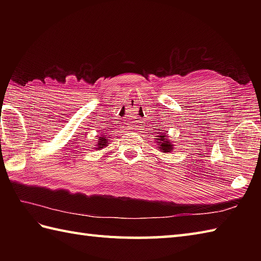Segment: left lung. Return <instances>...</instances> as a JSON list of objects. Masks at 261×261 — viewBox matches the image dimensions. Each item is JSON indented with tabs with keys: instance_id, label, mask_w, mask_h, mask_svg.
Returning a JSON list of instances; mask_svg holds the SVG:
<instances>
[{
	"instance_id": "8db88e82",
	"label": "left lung",
	"mask_w": 261,
	"mask_h": 261,
	"mask_svg": "<svg viewBox=\"0 0 261 261\" xmlns=\"http://www.w3.org/2000/svg\"><path fill=\"white\" fill-rule=\"evenodd\" d=\"M157 143H159L158 148H160V150L164 152H170L171 149H173V145H170L168 140H165V136H159Z\"/></svg>"
}]
</instances>
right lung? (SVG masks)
<instances>
[{"label": "right lung", "instance_id": "1", "mask_svg": "<svg viewBox=\"0 0 261 261\" xmlns=\"http://www.w3.org/2000/svg\"><path fill=\"white\" fill-rule=\"evenodd\" d=\"M104 146H108V140H107V138H104V137H99L98 143H97V148H96V149H101V148H103Z\"/></svg>", "mask_w": 261, "mask_h": 261}]
</instances>
